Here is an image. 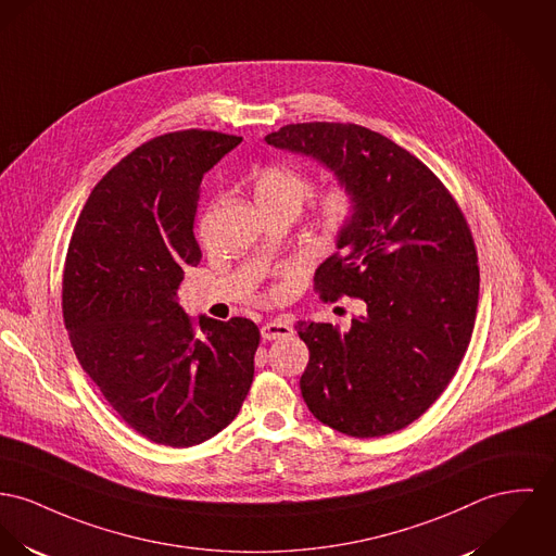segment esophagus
<instances>
[{"mask_svg":"<svg viewBox=\"0 0 556 556\" xmlns=\"http://www.w3.org/2000/svg\"><path fill=\"white\" fill-rule=\"evenodd\" d=\"M260 332H262L264 341H279V339H288L292 334V326L283 319H273V321H266Z\"/></svg>","mask_w":556,"mask_h":556,"instance_id":"34e87169","label":"esophagus"}]
</instances>
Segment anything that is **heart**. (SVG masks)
Here are the masks:
<instances>
[{
    "instance_id": "heart-1",
    "label": "heart",
    "mask_w": 556,
    "mask_h": 556,
    "mask_svg": "<svg viewBox=\"0 0 556 556\" xmlns=\"http://www.w3.org/2000/svg\"><path fill=\"white\" fill-rule=\"evenodd\" d=\"M308 192H311L308 179L292 167L270 165L257 173V201H290L300 207L302 201L308 197ZM351 214H353V199L344 188L330 190L321 199L319 222L328 237L339 235Z\"/></svg>"
}]
</instances>
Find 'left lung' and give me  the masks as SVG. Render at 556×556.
Here are the masks:
<instances>
[{
  "instance_id": "left-lung-1",
  "label": "left lung",
  "mask_w": 556,
  "mask_h": 556,
  "mask_svg": "<svg viewBox=\"0 0 556 556\" xmlns=\"http://www.w3.org/2000/svg\"><path fill=\"white\" fill-rule=\"evenodd\" d=\"M334 173L353 199L337 254L319 264L321 299L351 296L349 330L299 321L308 346L302 397L324 426L379 438L419 419L455 377L478 306L468 222L444 184L381 132L342 123L288 125L264 137Z\"/></svg>"
}]
</instances>
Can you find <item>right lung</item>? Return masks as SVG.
I'll use <instances>...</instances> for the list:
<instances>
[{
  "mask_svg": "<svg viewBox=\"0 0 556 556\" xmlns=\"http://www.w3.org/2000/svg\"><path fill=\"white\" fill-rule=\"evenodd\" d=\"M237 135L177 130L146 141L92 188L70 241L63 319L80 366L128 428L173 448L214 438L254 381L252 319L194 321L177 302L201 248L203 175Z\"/></svg>",
  "mask_w": 556,
  "mask_h": 556,
  "instance_id": "right-lung-1",
  "label": "right lung"
}]
</instances>
